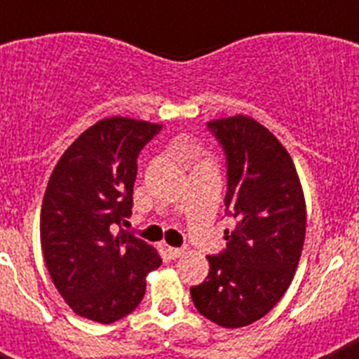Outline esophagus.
<instances>
[{
	"label": "esophagus",
	"mask_w": 359,
	"mask_h": 359,
	"mask_svg": "<svg viewBox=\"0 0 359 359\" xmlns=\"http://www.w3.org/2000/svg\"><path fill=\"white\" fill-rule=\"evenodd\" d=\"M183 253H185V250L183 248H172V246H169V248H167V255H169L170 259H177V257L183 255Z\"/></svg>",
	"instance_id": "34e87169"
}]
</instances>
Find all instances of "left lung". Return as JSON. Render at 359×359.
<instances>
[{"label":"left lung","instance_id":"obj_1","mask_svg":"<svg viewBox=\"0 0 359 359\" xmlns=\"http://www.w3.org/2000/svg\"><path fill=\"white\" fill-rule=\"evenodd\" d=\"M226 158V248L208 255L210 271L190 287L203 316L221 327L250 325L273 309L293 280L304 239L306 201L293 160L264 126L250 116L212 120Z\"/></svg>","mask_w":359,"mask_h":359}]
</instances>
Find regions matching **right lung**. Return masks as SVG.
<instances>
[{
    "label": "right lung",
    "mask_w": 359,
    "mask_h": 359,
    "mask_svg": "<svg viewBox=\"0 0 359 359\" xmlns=\"http://www.w3.org/2000/svg\"><path fill=\"white\" fill-rule=\"evenodd\" d=\"M160 131V123L123 116L100 120L50 176L41 208L44 262L66 304L93 322L135 311L145 277L161 264L156 250L120 228L131 215L136 160Z\"/></svg>",
    "instance_id": "obj_1"
}]
</instances>
